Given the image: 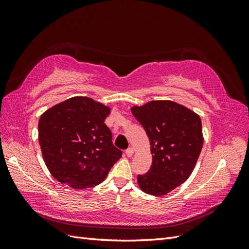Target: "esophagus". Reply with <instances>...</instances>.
<instances>
[{
  "mask_svg": "<svg viewBox=\"0 0 249 249\" xmlns=\"http://www.w3.org/2000/svg\"><path fill=\"white\" fill-rule=\"evenodd\" d=\"M125 155H126L127 157H132V156L134 155V148H133V147L127 148V149L125 150Z\"/></svg>",
  "mask_w": 249,
  "mask_h": 249,
  "instance_id": "obj_1",
  "label": "esophagus"
}]
</instances>
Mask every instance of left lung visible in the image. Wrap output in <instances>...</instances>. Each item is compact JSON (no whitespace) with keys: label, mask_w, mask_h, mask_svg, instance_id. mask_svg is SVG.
Instances as JSON below:
<instances>
[{"label":"left lung","mask_w":249,"mask_h":249,"mask_svg":"<svg viewBox=\"0 0 249 249\" xmlns=\"http://www.w3.org/2000/svg\"><path fill=\"white\" fill-rule=\"evenodd\" d=\"M144 127L153 162L148 172L138 176L140 189L162 196L185 183L200 155L203 135L197 113L172 101H150L131 108Z\"/></svg>","instance_id":"obj_1"}]
</instances>
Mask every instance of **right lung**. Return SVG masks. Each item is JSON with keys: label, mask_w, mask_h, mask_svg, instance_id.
I'll return each mask as SVG.
<instances>
[{"label": "right lung", "mask_w": 249, "mask_h": 249, "mask_svg": "<svg viewBox=\"0 0 249 249\" xmlns=\"http://www.w3.org/2000/svg\"><path fill=\"white\" fill-rule=\"evenodd\" d=\"M111 108L87 96H73L42 113L38 141L51 175L73 189L101 184L122 150L105 124Z\"/></svg>", "instance_id": "add662e5"}]
</instances>
